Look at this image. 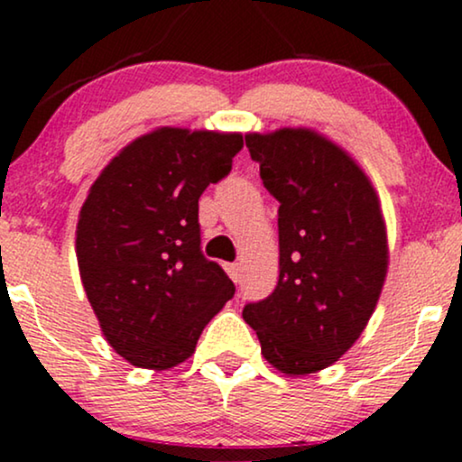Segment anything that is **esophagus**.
I'll return each instance as SVG.
<instances>
[{
  "label": "esophagus",
  "mask_w": 462,
  "mask_h": 462,
  "mask_svg": "<svg viewBox=\"0 0 462 462\" xmlns=\"http://www.w3.org/2000/svg\"><path fill=\"white\" fill-rule=\"evenodd\" d=\"M226 272L235 282H238V278H241V267H238V263H227Z\"/></svg>",
  "instance_id": "esophagus-1"
}]
</instances>
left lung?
<instances>
[{
    "label": "left lung",
    "mask_w": 462,
    "mask_h": 462,
    "mask_svg": "<svg viewBox=\"0 0 462 462\" xmlns=\"http://www.w3.org/2000/svg\"><path fill=\"white\" fill-rule=\"evenodd\" d=\"M278 199L280 278L243 319L264 358L289 375L330 367L367 326L386 275L380 204L358 164L310 130L245 136Z\"/></svg>",
    "instance_id": "1"
}]
</instances>
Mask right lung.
<instances>
[{
	"label": "right lung",
	"mask_w": 462,
	"mask_h": 462,
	"mask_svg": "<svg viewBox=\"0 0 462 462\" xmlns=\"http://www.w3.org/2000/svg\"><path fill=\"white\" fill-rule=\"evenodd\" d=\"M241 150V134L161 128L113 158L79 210L84 291L106 341L136 367L184 363L235 298V282L201 252L199 198Z\"/></svg>",
	"instance_id": "obj_1"
}]
</instances>
